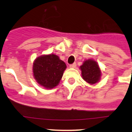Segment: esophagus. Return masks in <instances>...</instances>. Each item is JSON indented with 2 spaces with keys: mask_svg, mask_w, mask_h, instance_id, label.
I'll return each instance as SVG.
<instances>
[{
  "mask_svg": "<svg viewBox=\"0 0 132 132\" xmlns=\"http://www.w3.org/2000/svg\"><path fill=\"white\" fill-rule=\"evenodd\" d=\"M76 66H77L76 63H73V64H71V65H69V67L70 68H75V67H76Z\"/></svg>",
  "mask_w": 132,
  "mask_h": 132,
  "instance_id": "1",
  "label": "esophagus"
}]
</instances>
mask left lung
Here are the masks:
<instances>
[{
    "mask_svg": "<svg viewBox=\"0 0 132 132\" xmlns=\"http://www.w3.org/2000/svg\"><path fill=\"white\" fill-rule=\"evenodd\" d=\"M80 69L82 71V78L85 81L90 84L98 82L101 76V71L95 61L92 59L85 61Z\"/></svg>",
    "mask_w": 132,
    "mask_h": 132,
    "instance_id": "8db88e82",
    "label": "left lung"
}]
</instances>
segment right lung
<instances>
[{"instance_id": "1", "label": "right lung", "mask_w": 132, "mask_h": 132, "mask_svg": "<svg viewBox=\"0 0 132 132\" xmlns=\"http://www.w3.org/2000/svg\"><path fill=\"white\" fill-rule=\"evenodd\" d=\"M66 67V64L56 55H42L34 61V76L41 86L53 88L59 84Z\"/></svg>"}]
</instances>
